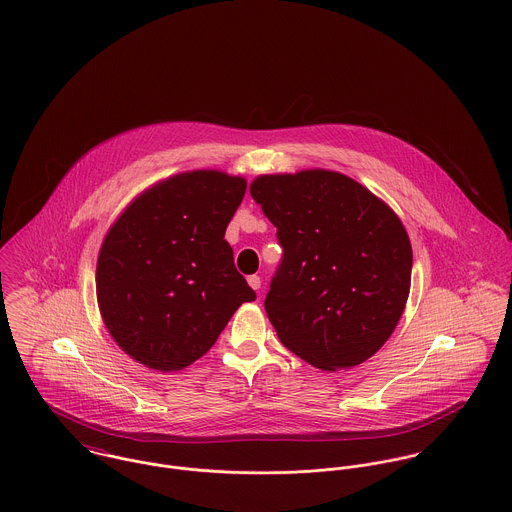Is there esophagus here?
<instances>
[{
  "mask_svg": "<svg viewBox=\"0 0 512 512\" xmlns=\"http://www.w3.org/2000/svg\"><path fill=\"white\" fill-rule=\"evenodd\" d=\"M248 286H250L252 290H260L262 282H260V278H258V276H248Z\"/></svg>",
  "mask_w": 512,
  "mask_h": 512,
  "instance_id": "34e87169",
  "label": "esophagus"
}]
</instances>
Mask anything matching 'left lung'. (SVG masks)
<instances>
[{
	"label": "left lung",
	"instance_id": "left-lung-1",
	"mask_svg": "<svg viewBox=\"0 0 512 512\" xmlns=\"http://www.w3.org/2000/svg\"><path fill=\"white\" fill-rule=\"evenodd\" d=\"M250 195L284 246L264 301L280 341L321 370L365 363L408 301L412 244L402 220L365 185L329 169L258 175Z\"/></svg>",
	"mask_w": 512,
	"mask_h": 512
}]
</instances>
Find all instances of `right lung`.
I'll return each mask as SVG.
<instances>
[{"instance_id": "add662e5", "label": "right lung", "mask_w": 512, "mask_h": 512, "mask_svg": "<svg viewBox=\"0 0 512 512\" xmlns=\"http://www.w3.org/2000/svg\"><path fill=\"white\" fill-rule=\"evenodd\" d=\"M244 193L240 175L183 171L147 187L108 228L96 262L98 309L110 337L140 365H193L232 313L256 299L224 240Z\"/></svg>"}]
</instances>
